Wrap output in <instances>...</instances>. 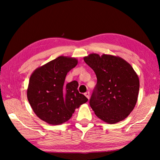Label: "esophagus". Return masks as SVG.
Instances as JSON below:
<instances>
[{
    "instance_id": "34e87169",
    "label": "esophagus",
    "mask_w": 160,
    "mask_h": 160,
    "mask_svg": "<svg viewBox=\"0 0 160 160\" xmlns=\"http://www.w3.org/2000/svg\"><path fill=\"white\" fill-rule=\"evenodd\" d=\"M85 94V96L88 99H90V92H85V94Z\"/></svg>"
}]
</instances>
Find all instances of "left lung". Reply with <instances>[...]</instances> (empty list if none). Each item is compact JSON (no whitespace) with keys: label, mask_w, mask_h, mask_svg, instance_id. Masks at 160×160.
<instances>
[{"label":"left lung","mask_w":160,"mask_h":160,"mask_svg":"<svg viewBox=\"0 0 160 160\" xmlns=\"http://www.w3.org/2000/svg\"><path fill=\"white\" fill-rule=\"evenodd\" d=\"M84 61L95 72L97 84L90 105L98 118L108 123L125 119L133 110L140 82L133 68L120 57L92 53Z\"/></svg>","instance_id":"obj_1"}]
</instances>
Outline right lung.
<instances>
[{"label":"right lung","mask_w":160,"mask_h":160,"mask_svg":"<svg viewBox=\"0 0 160 160\" xmlns=\"http://www.w3.org/2000/svg\"><path fill=\"white\" fill-rule=\"evenodd\" d=\"M77 64V59L59 56L32 74L28 99L34 112L45 122L51 125L66 122L75 109L88 102L78 92L77 81L64 85L67 73Z\"/></svg>","instance_id":"1"}]
</instances>
